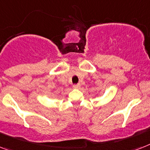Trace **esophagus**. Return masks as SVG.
<instances>
[{
  "instance_id": "1",
  "label": "esophagus",
  "mask_w": 150,
  "mask_h": 150,
  "mask_svg": "<svg viewBox=\"0 0 150 150\" xmlns=\"http://www.w3.org/2000/svg\"><path fill=\"white\" fill-rule=\"evenodd\" d=\"M80 84H75V85H73V88H80Z\"/></svg>"
}]
</instances>
